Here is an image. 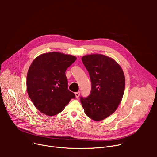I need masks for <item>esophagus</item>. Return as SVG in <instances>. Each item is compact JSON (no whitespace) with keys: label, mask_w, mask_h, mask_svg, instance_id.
<instances>
[{"label":"esophagus","mask_w":157,"mask_h":157,"mask_svg":"<svg viewBox=\"0 0 157 157\" xmlns=\"http://www.w3.org/2000/svg\"><path fill=\"white\" fill-rule=\"evenodd\" d=\"M79 95H80V91H78V92L75 93V96H76V98L77 99H78V98H79Z\"/></svg>","instance_id":"34e87169"}]
</instances>
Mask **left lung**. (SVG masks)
I'll return each mask as SVG.
<instances>
[{
    "label": "left lung",
    "mask_w": 157,
    "mask_h": 157,
    "mask_svg": "<svg viewBox=\"0 0 157 157\" xmlns=\"http://www.w3.org/2000/svg\"><path fill=\"white\" fill-rule=\"evenodd\" d=\"M91 81V93L80 98L86 114L94 121L103 120L113 114L125 90V80L121 67L113 59L103 55L82 58Z\"/></svg>",
    "instance_id": "1"
}]
</instances>
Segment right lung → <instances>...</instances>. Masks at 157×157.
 Segmentation results:
<instances>
[{"label": "right lung", "mask_w": 157, "mask_h": 157, "mask_svg": "<svg viewBox=\"0 0 157 157\" xmlns=\"http://www.w3.org/2000/svg\"><path fill=\"white\" fill-rule=\"evenodd\" d=\"M76 59L72 55L51 52L38 56L32 62L27 77V93L41 113L56 115L76 98L69 91L65 75Z\"/></svg>", "instance_id": "obj_1"}]
</instances>
